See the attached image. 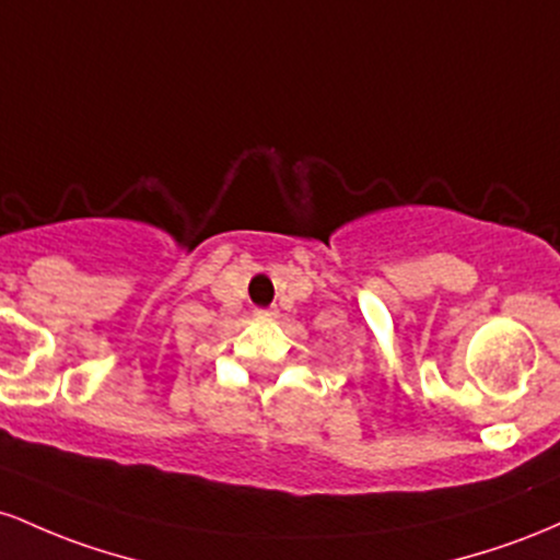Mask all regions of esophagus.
Listing matches in <instances>:
<instances>
[{
	"label": "esophagus",
	"mask_w": 560,
	"mask_h": 560,
	"mask_svg": "<svg viewBox=\"0 0 560 560\" xmlns=\"http://www.w3.org/2000/svg\"><path fill=\"white\" fill-rule=\"evenodd\" d=\"M256 314H259V317H275L278 312H275V310H256Z\"/></svg>",
	"instance_id": "34e87169"
}]
</instances>
